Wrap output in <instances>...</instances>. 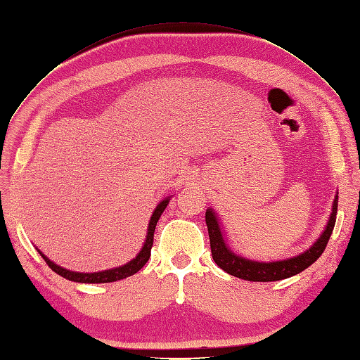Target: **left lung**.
<instances>
[{
  "label": "left lung",
  "instance_id": "1",
  "mask_svg": "<svg viewBox=\"0 0 360 360\" xmlns=\"http://www.w3.org/2000/svg\"><path fill=\"white\" fill-rule=\"evenodd\" d=\"M336 213H338V191L331 205V213L327 220L326 228L322 229L321 236L309 246L306 251L289 257L285 260H276V262H257L246 259V257L234 252L231 248L228 246L225 240L224 228L220 224V219L216 211L208 207L205 213V222L208 226V236H210V246H211V255L220 269H224L226 274L237 276L246 281H278L289 278V276L297 275L307 269L310 264L315 263L321 254L324 252L326 246L328 243V238L333 233V228L336 224Z\"/></svg>",
  "mask_w": 360,
  "mask_h": 360
}]
</instances>
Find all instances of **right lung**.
I'll return each mask as SVG.
<instances>
[{"label": "right lung", "mask_w": 360, "mask_h": 360, "mask_svg": "<svg viewBox=\"0 0 360 360\" xmlns=\"http://www.w3.org/2000/svg\"><path fill=\"white\" fill-rule=\"evenodd\" d=\"M173 196V195H172ZM172 196H167L164 198L158 205H156V208L153 210V213L150 216V220H149V226H147V234H146V240H144V245L141 248V251L138 252L134 259L131 262H127L126 264L123 266H117V268H112V269H106V271H98V272H75V271H68L65 268H62V266L56 264L54 262H51L47 255L42 254L39 250L38 252L41 254L42 259L45 260V263H47L51 271H54L56 274H59L60 276H63V278H67L70 281H75V283H94V284H98V283H112V281H118V280H123V278H127V276H131L134 274H136L138 271H140L143 266L147 263V260H149L150 257V250H152V245H153V233H155V228H156V224H158V220L161 217V214L164 213V210L167 208L169 202L172 199Z\"/></svg>", "instance_id": "add662e5"}]
</instances>
